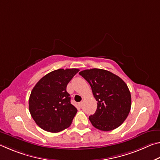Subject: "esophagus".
Masks as SVG:
<instances>
[{
    "label": "esophagus",
    "instance_id": "obj_1",
    "mask_svg": "<svg viewBox=\"0 0 160 160\" xmlns=\"http://www.w3.org/2000/svg\"><path fill=\"white\" fill-rule=\"evenodd\" d=\"M78 106H79L80 107H82V102H80L78 103Z\"/></svg>",
    "mask_w": 160,
    "mask_h": 160
}]
</instances>
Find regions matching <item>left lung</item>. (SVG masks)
Here are the masks:
<instances>
[{"instance_id": "obj_1", "label": "left lung", "mask_w": 160, "mask_h": 160, "mask_svg": "<svg viewBox=\"0 0 160 160\" xmlns=\"http://www.w3.org/2000/svg\"><path fill=\"white\" fill-rule=\"evenodd\" d=\"M79 74L91 86L97 102L93 115L89 116L94 127L103 131L118 128L126 120L131 107V96L125 82L108 70L92 68Z\"/></svg>"}]
</instances>
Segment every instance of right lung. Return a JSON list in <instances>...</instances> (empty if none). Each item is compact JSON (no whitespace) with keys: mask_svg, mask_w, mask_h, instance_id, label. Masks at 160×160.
Returning a JSON list of instances; mask_svg holds the SVG:
<instances>
[{"mask_svg":"<svg viewBox=\"0 0 160 160\" xmlns=\"http://www.w3.org/2000/svg\"><path fill=\"white\" fill-rule=\"evenodd\" d=\"M77 68L58 69L39 80L31 92L29 109L32 117L46 131L58 132L71 124L78 110L70 103L66 87Z\"/></svg>","mask_w":160,"mask_h":160,"instance_id":"1","label":"right lung"}]
</instances>
